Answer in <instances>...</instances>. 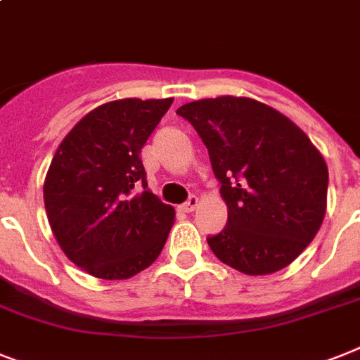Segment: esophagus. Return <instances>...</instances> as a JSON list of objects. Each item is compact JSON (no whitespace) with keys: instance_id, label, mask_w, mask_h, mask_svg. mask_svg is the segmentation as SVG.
I'll return each instance as SVG.
<instances>
[{"instance_id":"34e87169","label":"esophagus","mask_w":360,"mask_h":360,"mask_svg":"<svg viewBox=\"0 0 360 360\" xmlns=\"http://www.w3.org/2000/svg\"><path fill=\"white\" fill-rule=\"evenodd\" d=\"M198 205H200V200H198L195 195H190L188 201L181 205V210H185V212H192V210L198 209Z\"/></svg>"}]
</instances>
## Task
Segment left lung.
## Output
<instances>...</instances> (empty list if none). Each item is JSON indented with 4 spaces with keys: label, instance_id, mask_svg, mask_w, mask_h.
I'll return each instance as SVG.
<instances>
[{
    "label": "left lung",
    "instance_id": "1",
    "mask_svg": "<svg viewBox=\"0 0 360 360\" xmlns=\"http://www.w3.org/2000/svg\"><path fill=\"white\" fill-rule=\"evenodd\" d=\"M207 146L227 226L209 236L221 262L268 276L296 261L327 209V165L290 118L251 98L220 96L177 109Z\"/></svg>",
    "mask_w": 360,
    "mask_h": 360
}]
</instances>
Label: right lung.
I'll use <instances>...</instances> for the list:
<instances>
[{
    "label": "right lung",
    "instance_id": "1",
    "mask_svg": "<svg viewBox=\"0 0 360 360\" xmlns=\"http://www.w3.org/2000/svg\"><path fill=\"white\" fill-rule=\"evenodd\" d=\"M172 101L99 105L55 151L44 181L49 226L64 255L90 276L129 279L165 248L175 210L146 188L140 150Z\"/></svg>",
    "mask_w": 360,
    "mask_h": 360
}]
</instances>
